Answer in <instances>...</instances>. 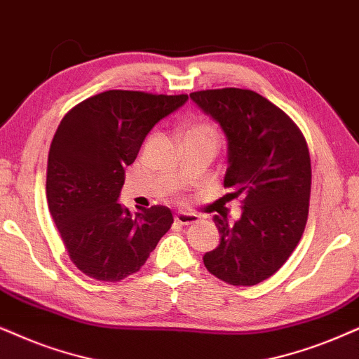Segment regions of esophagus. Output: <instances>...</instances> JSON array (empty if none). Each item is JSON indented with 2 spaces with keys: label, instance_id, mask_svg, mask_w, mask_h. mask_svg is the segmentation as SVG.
<instances>
[{
  "label": "esophagus",
  "instance_id": "obj_1",
  "mask_svg": "<svg viewBox=\"0 0 359 359\" xmlns=\"http://www.w3.org/2000/svg\"><path fill=\"white\" fill-rule=\"evenodd\" d=\"M175 222L179 225H192V224H197L198 217L195 215V213L180 212V213H177V215H175Z\"/></svg>",
  "mask_w": 359,
  "mask_h": 359
}]
</instances>
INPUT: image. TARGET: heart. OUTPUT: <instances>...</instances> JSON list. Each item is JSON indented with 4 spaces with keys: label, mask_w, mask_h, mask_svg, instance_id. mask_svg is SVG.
Returning <instances> with one entry per match:
<instances>
[{
    "label": "heart",
    "mask_w": 359,
    "mask_h": 359,
    "mask_svg": "<svg viewBox=\"0 0 359 359\" xmlns=\"http://www.w3.org/2000/svg\"><path fill=\"white\" fill-rule=\"evenodd\" d=\"M189 137H207L212 140H219V133H217L215 126L208 124V122H194L189 127H185L184 139Z\"/></svg>",
    "instance_id": "heart-1"
}]
</instances>
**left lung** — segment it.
Returning <instances> with one entry per match:
<instances>
[{
    "mask_svg": "<svg viewBox=\"0 0 359 359\" xmlns=\"http://www.w3.org/2000/svg\"><path fill=\"white\" fill-rule=\"evenodd\" d=\"M229 140L224 185L242 203L229 224L215 215L220 245L203 255L212 275L252 287L276 273L300 242L308 220L311 162L305 135L287 112L255 90L224 88L190 94Z\"/></svg>",
    "mask_w": 359,
    "mask_h": 359,
    "instance_id": "8db88e82",
    "label": "left lung"
}]
</instances>
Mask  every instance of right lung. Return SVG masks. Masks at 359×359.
<instances>
[{
  "instance_id": "1",
  "label": "right lung",
  "mask_w": 359,
  "mask_h": 359,
  "mask_svg": "<svg viewBox=\"0 0 359 359\" xmlns=\"http://www.w3.org/2000/svg\"><path fill=\"white\" fill-rule=\"evenodd\" d=\"M144 90L112 89L62 117L48 156L46 197L67 255L84 275L121 281L147 262L174 217L154 205L130 215L117 202L124 169L146 135L187 101Z\"/></svg>"
}]
</instances>
